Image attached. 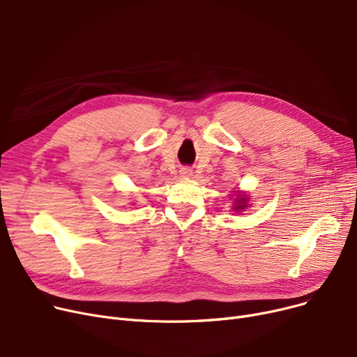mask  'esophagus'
Wrapping results in <instances>:
<instances>
[{
	"label": "esophagus",
	"instance_id": "obj_1",
	"mask_svg": "<svg viewBox=\"0 0 357 357\" xmlns=\"http://www.w3.org/2000/svg\"><path fill=\"white\" fill-rule=\"evenodd\" d=\"M179 172H181V176H182V178H191V176H192V171H191L190 167H182Z\"/></svg>",
	"mask_w": 357,
	"mask_h": 357
}]
</instances>
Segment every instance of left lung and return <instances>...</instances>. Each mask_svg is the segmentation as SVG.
<instances>
[{
	"mask_svg": "<svg viewBox=\"0 0 357 357\" xmlns=\"http://www.w3.org/2000/svg\"><path fill=\"white\" fill-rule=\"evenodd\" d=\"M248 195L246 194H237L236 199H234V211L240 213V211H245L249 207V201H248Z\"/></svg>",
	"mask_w": 357,
	"mask_h": 357,
	"instance_id": "left-lung-1",
	"label": "left lung"
}]
</instances>
